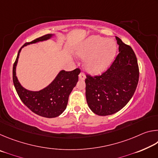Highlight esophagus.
Instances as JSON below:
<instances>
[{"label":"esophagus","instance_id":"esophagus-1","mask_svg":"<svg viewBox=\"0 0 158 158\" xmlns=\"http://www.w3.org/2000/svg\"><path fill=\"white\" fill-rule=\"evenodd\" d=\"M79 79H80V80H85V74L83 73H81L79 74Z\"/></svg>","mask_w":158,"mask_h":158}]
</instances>
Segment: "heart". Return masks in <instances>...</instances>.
<instances>
[{"label":"heart","mask_w":158,"mask_h":158,"mask_svg":"<svg viewBox=\"0 0 158 158\" xmlns=\"http://www.w3.org/2000/svg\"><path fill=\"white\" fill-rule=\"evenodd\" d=\"M116 52V45L112 40L92 35L77 46L74 50L77 57L84 59V68L88 73L99 74L111 63Z\"/></svg>","instance_id":"b5f03b06"}]
</instances>
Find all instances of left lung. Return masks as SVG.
Instances as JSON below:
<instances>
[{"label": "left lung", "instance_id": "8db88e82", "mask_svg": "<svg viewBox=\"0 0 158 158\" xmlns=\"http://www.w3.org/2000/svg\"><path fill=\"white\" fill-rule=\"evenodd\" d=\"M119 53L107 70L100 76L86 75L85 98L93 113L108 116L127 105L137 89L139 73L132 48L116 37Z\"/></svg>", "mask_w": 158, "mask_h": 158}]
</instances>
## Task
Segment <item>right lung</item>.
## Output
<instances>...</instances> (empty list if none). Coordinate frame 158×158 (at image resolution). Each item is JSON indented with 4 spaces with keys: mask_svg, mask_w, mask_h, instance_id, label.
<instances>
[{
    "mask_svg": "<svg viewBox=\"0 0 158 158\" xmlns=\"http://www.w3.org/2000/svg\"><path fill=\"white\" fill-rule=\"evenodd\" d=\"M55 34H47L38 37L29 43H26L19 51L17 59L13 65V83L19 97L23 103L39 116L45 118H55L65 110L69 95L78 81L80 69L73 71L60 70L51 84L38 91L29 90L23 88L17 79L16 74L19 53L23 47L30 44L46 41L52 38Z\"/></svg>",
    "mask_w": 158,
    "mask_h": 158,
    "instance_id": "1",
    "label": "right lung"
}]
</instances>
